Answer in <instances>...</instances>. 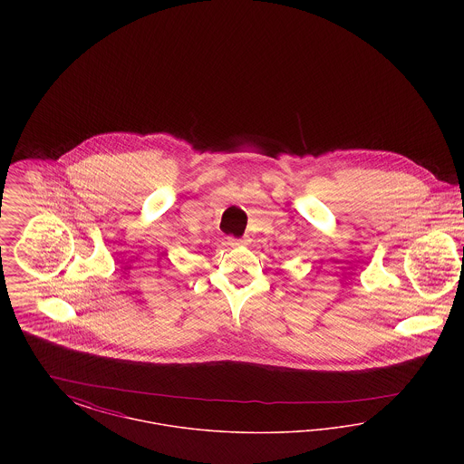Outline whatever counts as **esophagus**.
Here are the masks:
<instances>
[{
    "mask_svg": "<svg viewBox=\"0 0 464 464\" xmlns=\"http://www.w3.org/2000/svg\"><path fill=\"white\" fill-rule=\"evenodd\" d=\"M227 242H229V245H233V246H240V245H245L246 240H245V238H233V237H231Z\"/></svg>",
    "mask_w": 464,
    "mask_h": 464,
    "instance_id": "1",
    "label": "esophagus"
}]
</instances>
